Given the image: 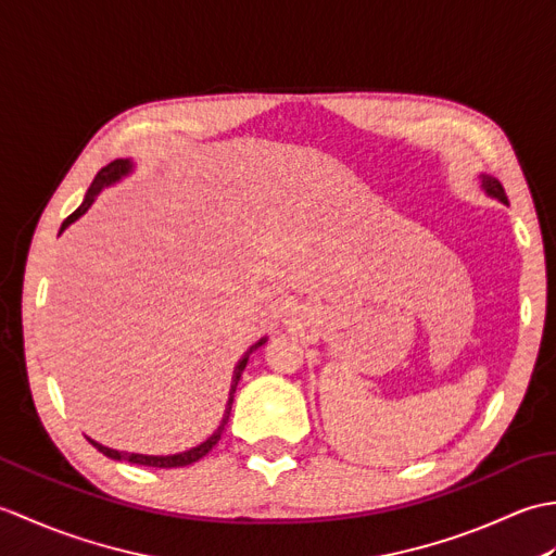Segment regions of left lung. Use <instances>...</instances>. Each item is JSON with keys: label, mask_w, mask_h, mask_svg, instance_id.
Returning a JSON list of instances; mask_svg holds the SVG:
<instances>
[{"label": "left lung", "mask_w": 556, "mask_h": 556, "mask_svg": "<svg viewBox=\"0 0 556 556\" xmlns=\"http://www.w3.org/2000/svg\"><path fill=\"white\" fill-rule=\"evenodd\" d=\"M480 184H482V188H485V193L488 195H492V198H497V200H502L504 205H509V200H506V193H504V188H502V184L497 181V179H492V176H485V174H480Z\"/></svg>", "instance_id": "obj_1"}]
</instances>
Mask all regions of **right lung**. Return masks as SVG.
I'll list each match as a JSON object with an SVG mask.
<instances>
[{
	"mask_svg": "<svg viewBox=\"0 0 556 556\" xmlns=\"http://www.w3.org/2000/svg\"><path fill=\"white\" fill-rule=\"evenodd\" d=\"M131 169H134V162H131V160H114V162H110V164H108V167H102V169L98 172V176H96V181L90 184L88 193H86V198H83L80 207H78L76 212H71V215L64 219V224H62V229H59V233H62V231L68 227V224H74L80 215H86L88 207H90L92 203H96V198H98V193L102 191V188H108V186L116 184L119 179H124L126 174H131ZM265 341H267V337H263L260 341H255V344L243 353V358H241L239 363H236L233 377H231V389H229V401H227V408H224V416H222L219 428H217L215 432H212L205 442H200L198 446L188 448V452H181V454H169V456H148V454L116 452V448L104 446V444H100V442H96V440H90V437H88V442H90L92 446H96L98 452H102L104 456H110V458H114V460H128V464H136V466H150V468H181V466H191V464H195V460L203 458V456L210 452V448L219 442V437H222V432H224V425H227V420H229L231 404H233V392H236V387H239V380H241V375H243V370H245V363H248V358H251V353H253L255 349L263 346Z\"/></svg>",
	"mask_w": 556,
	"mask_h": 556,
	"instance_id": "1",
	"label": "right lung"
}]
</instances>
